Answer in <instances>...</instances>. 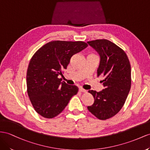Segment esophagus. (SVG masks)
<instances>
[{"instance_id": "34e87169", "label": "esophagus", "mask_w": 150, "mask_h": 150, "mask_svg": "<svg viewBox=\"0 0 150 150\" xmlns=\"http://www.w3.org/2000/svg\"><path fill=\"white\" fill-rule=\"evenodd\" d=\"M79 91L81 92V93H86V90L83 89V88H82V87H80V88H79Z\"/></svg>"}]
</instances>
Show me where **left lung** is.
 Returning a JSON list of instances; mask_svg holds the SVG:
<instances>
[{
  "label": "left lung",
  "mask_w": 150,
  "mask_h": 150,
  "mask_svg": "<svg viewBox=\"0 0 150 150\" xmlns=\"http://www.w3.org/2000/svg\"><path fill=\"white\" fill-rule=\"evenodd\" d=\"M100 56L98 76L105 89L96 92L90 90L94 102L87 106L89 112L100 120L115 116L124 106L131 86V69L128 57L124 50L111 41L99 39L87 42Z\"/></svg>",
  "instance_id": "1"
}]
</instances>
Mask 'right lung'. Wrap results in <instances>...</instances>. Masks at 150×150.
<instances>
[{"instance_id":"obj_1","label":"right lung","mask_w":150,"mask_h":150,"mask_svg":"<svg viewBox=\"0 0 150 150\" xmlns=\"http://www.w3.org/2000/svg\"><path fill=\"white\" fill-rule=\"evenodd\" d=\"M82 41L50 42L34 54L26 74L27 93L36 112L52 118L63 112L79 88L58 78L71 56L87 47Z\"/></svg>"}]
</instances>
